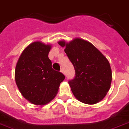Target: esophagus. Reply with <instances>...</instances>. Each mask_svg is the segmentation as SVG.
<instances>
[{
  "label": "esophagus",
  "mask_w": 129,
  "mask_h": 129,
  "mask_svg": "<svg viewBox=\"0 0 129 129\" xmlns=\"http://www.w3.org/2000/svg\"><path fill=\"white\" fill-rule=\"evenodd\" d=\"M60 71H61V72L63 73V74L66 75V73H65V71H64V70H63V69H61V70H60Z\"/></svg>",
  "instance_id": "34e87169"
}]
</instances>
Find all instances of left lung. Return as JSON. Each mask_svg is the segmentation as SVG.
<instances>
[{"label":"left lung","instance_id":"8db88e82","mask_svg":"<svg viewBox=\"0 0 129 129\" xmlns=\"http://www.w3.org/2000/svg\"><path fill=\"white\" fill-rule=\"evenodd\" d=\"M75 71L69 84L75 97L86 104H95L109 91L112 73L107 58L92 43L76 38L70 43L60 41Z\"/></svg>","mask_w":129,"mask_h":129}]
</instances>
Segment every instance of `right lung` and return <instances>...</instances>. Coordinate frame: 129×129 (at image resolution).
I'll return each mask as SVG.
<instances>
[{"instance_id": "add662e5", "label": "right lung", "mask_w": 129, "mask_h": 129, "mask_svg": "<svg viewBox=\"0 0 129 129\" xmlns=\"http://www.w3.org/2000/svg\"><path fill=\"white\" fill-rule=\"evenodd\" d=\"M51 45L36 41L27 46L19 56L15 70L16 85L31 103L45 105L55 98L64 75L52 68L48 58Z\"/></svg>"}]
</instances>
